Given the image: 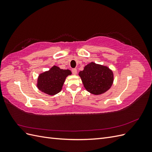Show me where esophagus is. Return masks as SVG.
<instances>
[{
  "label": "esophagus",
  "mask_w": 152,
  "mask_h": 152,
  "mask_svg": "<svg viewBox=\"0 0 152 152\" xmlns=\"http://www.w3.org/2000/svg\"><path fill=\"white\" fill-rule=\"evenodd\" d=\"M72 72L73 75H76L77 73V70L76 68H73L72 70Z\"/></svg>",
  "instance_id": "34e87169"
}]
</instances>
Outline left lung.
I'll return each instance as SVG.
<instances>
[{
  "mask_svg": "<svg viewBox=\"0 0 152 152\" xmlns=\"http://www.w3.org/2000/svg\"><path fill=\"white\" fill-rule=\"evenodd\" d=\"M79 75L87 91L96 95L108 90L113 81V73L108 67L93 62L86 65Z\"/></svg>",
  "mask_w": 152,
  "mask_h": 152,
  "instance_id": "8db88e82",
  "label": "left lung"
}]
</instances>
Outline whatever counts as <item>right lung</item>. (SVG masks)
Wrapping results in <instances>:
<instances>
[{"label":"right lung","mask_w":152,"mask_h":152,"mask_svg":"<svg viewBox=\"0 0 152 152\" xmlns=\"http://www.w3.org/2000/svg\"><path fill=\"white\" fill-rule=\"evenodd\" d=\"M71 73L69 70H63L54 66L48 72H45L39 75L37 83L38 88L49 95L56 94L61 90L66 77Z\"/></svg>","instance_id":"right-lung-1"}]
</instances>
